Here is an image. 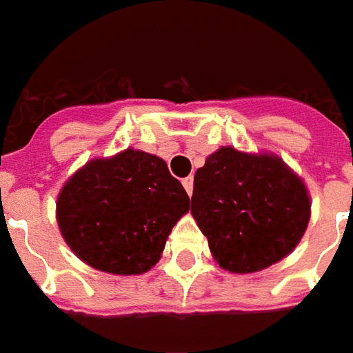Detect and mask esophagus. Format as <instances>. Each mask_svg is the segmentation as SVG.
<instances>
[{
    "mask_svg": "<svg viewBox=\"0 0 353 353\" xmlns=\"http://www.w3.org/2000/svg\"><path fill=\"white\" fill-rule=\"evenodd\" d=\"M182 186H184V190H186V192L192 194V188H194L192 176H186V179H182Z\"/></svg>",
    "mask_w": 353,
    "mask_h": 353,
    "instance_id": "obj_1",
    "label": "esophagus"
}]
</instances>
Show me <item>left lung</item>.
I'll return each instance as SVG.
<instances>
[{
  "mask_svg": "<svg viewBox=\"0 0 353 353\" xmlns=\"http://www.w3.org/2000/svg\"><path fill=\"white\" fill-rule=\"evenodd\" d=\"M190 212L215 262L233 274H250L299 245L311 198L280 157L219 148L194 174Z\"/></svg>",
  "mask_w": 353,
  "mask_h": 353,
  "instance_id": "obj_1",
  "label": "left lung"
}]
</instances>
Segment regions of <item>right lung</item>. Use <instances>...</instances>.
Instances as JSON below:
<instances>
[{"label": "right lung", "mask_w": 353, "mask_h": 353, "mask_svg": "<svg viewBox=\"0 0 353 353\" xmlns=\"http://www.w3.org/2000/svg\"><path fill=\"white\" fill-rule=\"evenodd\" d=\"M190 198L167 163L128 148L93 159L63 184L56 219L63 241L97 270L136 276L161 259Z\"/></svg>", "instance_id": "add662e5"}]
</instances>
